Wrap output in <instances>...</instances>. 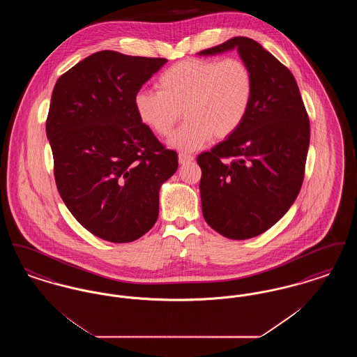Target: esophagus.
Returning a JSON list of instances; mask_svg holds the SVG:
<instances>
[{
  "label": "esophagus",
  "instance_id": "34e87169",
  "mask_svg": "<svg viewBox=\"0 0 357 357\" xmlns=\"http://www.w3.org/2000/svg\"><path fill=\"white\" fill-rule=\"evenodd\" d=\"M178 159H179V163L181 165H186L194 160V156L190 155V153H181L178 155Z\"/></svg>",
  "mask_w": 357,
  "mask_h": 357
}]
</instances>
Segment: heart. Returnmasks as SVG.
Returning a JSON list of instances; mask_svg holds the SVG:
<instances>
[{"instance_id":"heart-1","label":"heart","mask_w":357,"mask_h":357,"mask_svg":"<svg viewBox=\"0 0 357 357\" xmlns=\"http://www.w3.org/2000/svg\"><path fill=\"white\" fill-rule=\"evenodd\" d=\"M156 85L159 91L136 93V114L155 135L167 136L183 112L187 121L169 144L185 153L204 149L213 136L236 134L255 95L253 72L236 57L179 61L158 77Z\"/></svg>"}]
</instances>
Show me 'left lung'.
Masks as SVG:
<instances>
[{
  "label": "left lung",
  "mask_w": 357,
  "mask_h": 357,
  "mask_svg": "<svg viewBox=\"0 0 357 357\" xmlns=\"http://www.w3.org/2000/svg\"><path fill=\"white\" fill-rule=\"evenodd\" d=\"M233 50L253 72V102L237 132L197 162L204 221L223 237L248 239L271 229L296 201L310 127L294 76L255 40L233 37L198 54Z\"/></svg>",
  "instance_id": "1"
}]
</instances>
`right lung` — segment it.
Returning a JSON list of instances; mask_svg holds the SVG:
<instances>
[{
  "label": "right lung",
  "mask_w": 357,
  "mask_h": 357,
  "mask_svg": "<svg viewBox=\"0 0 357 357\" xmlns=\"http://www.w3.org/2000/svg\"><path fill=\"white\" fill-rule=\"evenodd\" d=\"M166 59L100 51L59 77L47 136L56 186L72 215L115 243L144 236L158 220L159 190L178 169L136 114V93Z\"/></svg>",
  "instance_id": "add662e5"
}]
</instances>
